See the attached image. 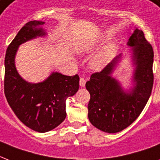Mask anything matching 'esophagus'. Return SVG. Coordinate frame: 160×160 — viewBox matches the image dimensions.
<instances>
[{"instance_id": "1", "label": "esophagus", "mask_w": 160, "mask_h": 160, "mask_svg": "<svg viewBox=\"0 0 160 160\" xmlns=\"http://www.w3.org/2000/svg\"><path fill=\"white\" fill-rule=\"evenodd\" d=\"M85 82H86V80L84 79V78H80V85L81 87H84L85 85Z\"/></svg>"}]
</instances>
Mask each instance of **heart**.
<instances>
[{"instance_id": "obj_1", "label": "heart", "mask_w": 160, "mask_h": 160, "mask_svg": "<svg viewBox=\"0 0 160 160\" xmlns=\"http://www.w3.org/2000/svg\"><path fill=\"white\" fill-rule=\"evenodd\" d=\"M100 39H94V40L82 41L77 46L78 52L81 54L90 52L92 51L93 48H95V46L100 42ZM114 53H115V47L113 44H109L92 58L90 61V66L94 70H101L108 65V63L114 56Z\"/></svg>"}]
</instances>
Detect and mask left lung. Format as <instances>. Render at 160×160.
Returning a JSON list of instances; mask_svg holds the SVG:
<instances>
[{"instance_id":"1","label":"left lung","mask_w":160,"mask_h":160,"mask_svg":"<svg viewBox=\"0 0 160 160\" xmlns=\"http://www.w3.org/2000/svg\"><path fill=\"white\" fill-rule=\"evenodd\" d=\"M127 45L131 47L134 70L133 87L125 90L112 76L122 59L116 56L100 72L92 74L85 87L90 92L88 117L90 123L104 132L114 134L129 126L139 117L151 95L154 75V51L144 32L135 28Z\"/></svg>"}]
</instances>
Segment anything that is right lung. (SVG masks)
Here are the masks:
<instances>
[{
	"mask_svg": "<svg viewBox=\"0 0 160 160\" xmlns=\"http://www.w3.org/2000/svg\"><path fill=\"white\" fill-rule=\"evenodd\" d=\"M44 21H31L20 30L6 50L5 57V95L16 117L30 129L48 132L66 117L65 101L79 90V75L52 72L39 83H30L19 75L15 58L19 46L26 41L46 36Z\"/></svg>",
	"mask_w": 160,
	"mask_h": 160,
	"instance_id": "obj_1",
	"label": "right lung"
}]
</instances>
